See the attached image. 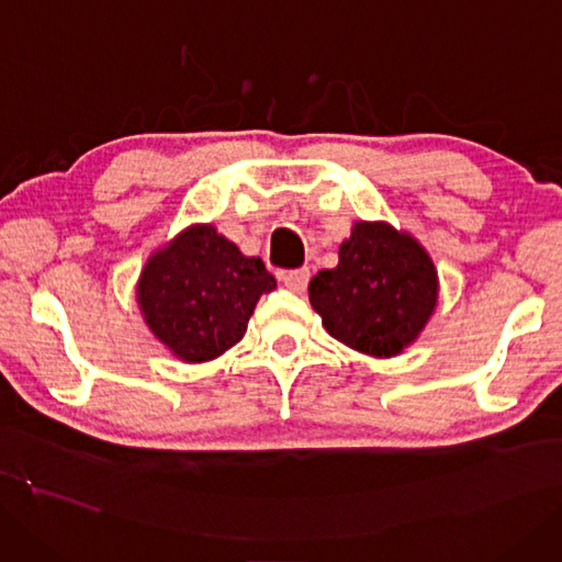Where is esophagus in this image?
Masks as SVG:
<instances>
[{"mask_svg": "<svg viewBox=\"0 0 562 562\" xmlns=\"http://www.w3.org/2000/svg\"><path fill=\"white\" fill-rule=\"evenodd\" d=\"M280 280L284 282V286L289 289V292H296V294H301L303 289L307 286V280H311V270H307V268L282 270V273H280Z\"/></svg>", "mask_w": 562, "mask_h": 562, "instance_id": "34e87169", "label": "esophagus"}]
</instances>
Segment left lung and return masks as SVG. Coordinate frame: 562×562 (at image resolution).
<instances>
[{
	"instance_id": "left-lung-1",
	"label": "left lung",
	"mask_w": 562,
	"mask_h": 562,
	"mask_svg": "<svg viewBox=\"0 0 562 562\" xmlns=\"http://www.w3.org/2000/svg\"><path fill=\"white\" fill-rule=\"evenodd\" d=\"M307 292L336 340L371 357H394L425 329L439 278L413 235L385 222H357L338 249V266L319 270Z\"/></svg>"
}]
</instances>
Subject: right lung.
Returning <instances> with one entry per match:
<instances>
[{"instance_id":"add662e5","label":"right lung","mask_w":562,"mask_h":562,"mask_svg":"<svg viewBox=\"0 0 562 562\" xmlns=\"http://www.w3.org/2000/svg\"><path fill=\"white\" fill-rule=\"evenodd\" d=\"M273 289L276 278L259 257H245L214 226L195 224L149 257L137 303L162 346L201 364L245 336L257 301Z\"/></svg>"}]
</instances>
